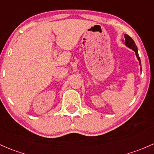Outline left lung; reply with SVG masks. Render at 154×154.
Returning a JSON list of instances; mask_svg holds the SVG:
<instances>
[{"label":"left lung","instance_id":"obj_1","mask_svg":"<svg viewBox=\"0 0 154 154\" xmlns=\"http://www.w3.org/2000/svg\"><path fill=\"white\" fill-rule=\"evenodd\" d=\"M124 38H125V39L123 40L124 44H125L127 47L129 48H131V49H132V50L134 51L135 54H136V57L139 61V63H140V65L141 66V61H140V57H139L138 49H137V47L136 44H135L134 41L131 39V37H130L129 36L127 35V34H124ZM140 70H141V71H142V68L140 69Z\"/></svg>","mask_w":154,"mask_h":154}]
</instances>
